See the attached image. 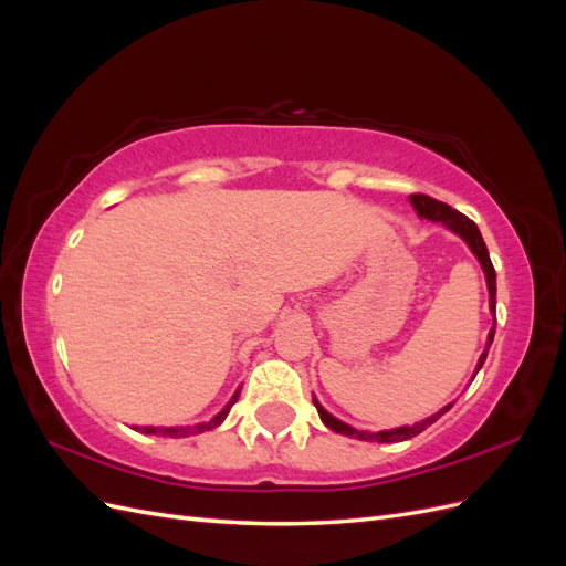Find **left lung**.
Segmentation results:
<instances>
[{
	"instance_id": "obj_1",
	"label": "left lung",
	"mask_w": 566,
	"mask_h": 566,
	"mask_svg": "<svg viewBox=\"0 0 566 566\" xmlns=\"http://www.w3.org/2000/svg\"><path fill=\"white\" fill-rule=\"evenodd\" d=\"M410 205H413L416 212H418L422 219L441 221L443 227L451 229L453 233H458V235L462 238V241L468 243V248L472 250V254L476 256L479 264H482V269H484V273H486V285H489V306H491V312L495 314V269H493V264H491V256H489V250H486L484 238H482V233H479V229H476L474 221H472V219H468L465 214H460L458 210H453L451 205L441 202V200H434V198H430V196H422V193H413V196H410ZM493 333H495V325H493L491 333H489V342H486V349H484V354L479 356L474 375L479 373V368H482V366H484V361H486V354H489V347H491V342H493ZM474 375H472V380H474ZM314 406H316V410H318V416H321L323 424H325V427H331V430H333V432H337V434H345V437H352V439H361V441L394 443V441H406V439H410V437H418L422 430H427V427L434 424L443 413H447V410H449L453 403L443 406V408L439 410V413L430 416V418L422 420V422H416L413 427H397V430H385V432H366V430H356V427H352V424H347V422H342V420L333 418V416L328 413V410H325L316 399H314Z\"/></svg>"
}]
</instances>
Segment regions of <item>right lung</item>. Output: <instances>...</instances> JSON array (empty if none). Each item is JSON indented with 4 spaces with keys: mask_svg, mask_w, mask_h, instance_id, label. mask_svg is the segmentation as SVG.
Masks as SVG:
<instances>
[{
    "mask_svg": "<svg viewBox=\"0 0 566 566\" xmlns=\"http://www.w3.org/2000/svg\"><path fill=\"white\" fill-rule=\"evenodd\" d=\"M238 401V391L233 394L231 397V401L227 403V408L221 410L219 416H214L210 422H202V424H196V427H144V432L146 434H163V437H188V434H200V432H205V430H214L217 424H221L227 420V416H229V410H231V406ZM134 430H142V427H134Z\"/></svg>",
    "mask_w": 566,
    "mask_h": 566,
    "instance_id": "right-lung-1",
    "label": "right lung"
}]
</instances>
